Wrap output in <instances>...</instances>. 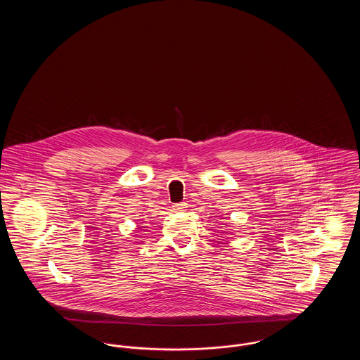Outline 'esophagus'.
Instances as JSON below:
<instances>
[{"instance_id":"obj_1","label":"esophagus","mask_w":360,"mask_h":360,"mask_svg":"<svg viewBox=\"0 0 360 360\" xmlns=\"http://www.w3.org/2000/svg\"><path fill=\"white\" fill-rule=\"evenodd\" d=\"M172 207H174V210H176V212H184V210H186L188 204H185V202H181V204H175V205L172 206Z\"/></svg>"}]
</instances>
